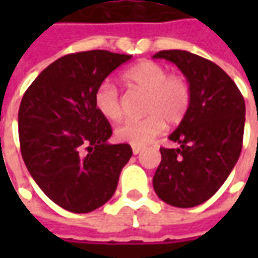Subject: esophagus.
Masks as SVG:
<instances>
[{"label":"esophagus","instance_id":"34e87169","mask_svg":"<svg viewBox=\"0 0 258 258\" xmlns=\"http://www.w3.org/2000/svg\"><path fill=\"white\" fill-rule=\"evenodd\" d=\"M141 152H142V148H141V146H133V153H134V155H140Z\"/></svg>","mask_w":258,"mask_h":258}]
</instances>
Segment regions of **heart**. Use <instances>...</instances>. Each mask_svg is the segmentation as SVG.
<instances>
[{
    "label": "heart",
    "instance_id": "heart-1",
    "mask_svg": "<svg viewBox=\"0 0 258 258\" xmlns=\"http://www.w3.org/2000/svg\"><path fill=\"white\" fill-rule=\"evenodd\" d=\"M123 81L130 88L146 91L142 118L125 120L114 130L120 142L144 146L162 134L166 123L178 124L189 110L192 94L184 76L168 73L157 62L145 60L127 69ZM94 103L98 112L109 121L123 117V105L117 88L110 81H103L95 91Z\"/></svg>",
    "mask_w": 258,
    "mask_h": 258
}]
</instances>
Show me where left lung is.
Instances as JSON below:
<instances>
[{"label": "left lung", "mask_w": 258, "mask_h": 258, "mask_svg": "<svg viewBox=\"0 0 258 258\" xmlns=\"http://www.w3.org/2000/svg\"><path fill=\"white\" fill-rule=\"evenodd\" d=\"M153 59L173 62L190 85L189 110L170 140L177 149L160 148L153 177L156 195L174 207L205 203L221 188L242 151L244 99L220 66L188 51L168 49Z\"/></svg>", "instance_id": "1"}]
</instances>
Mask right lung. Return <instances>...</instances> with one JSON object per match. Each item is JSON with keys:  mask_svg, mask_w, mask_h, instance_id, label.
Wrapping results in <instances>:
<instances>
[{"mask_svg": "<svg viewBox=\"0 0 258 258\" xmlns=\"http://www.w3.org/2000/svg\"><path fill=\"white\" fill-rule=\"evenodd\" d=\"M131 55L103 49L69 53L38 74L18 114L22 157L53 203L90 213L110 199L133 156L128 144L112 145V127L96 110V88Z\"/></svg>", "mask_w": 258, "mask_h": 258, "instance_id": "add662e5", "label": "right lung"}]
</instances>
